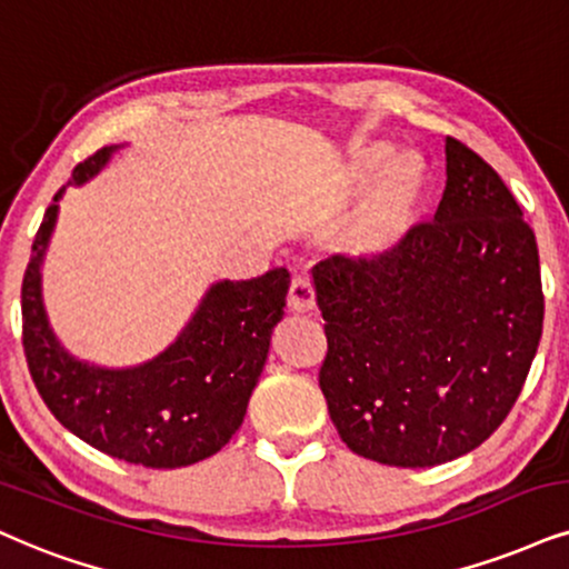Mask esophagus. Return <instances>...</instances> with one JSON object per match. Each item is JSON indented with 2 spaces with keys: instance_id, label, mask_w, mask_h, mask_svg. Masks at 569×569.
<instances>
[{
  "instance_id": "1",
  "label": "esophagus",
  "mask_w": 569,
  "mask_h": 569,
  "mask_svg": "<svg viewBox=\"0 0 569 569\" xmlns=\"http://www.w3.org/2000/svg\"><path fill=\"white\" fill-rule=\"evenodd\" d=\"M287 306L292 313H308L313 308V284L308 277H296L287 292Z\"/></svg>"
}]
</instances>
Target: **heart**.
Listing matches in <instances>:
<instances>
[{
    "label": "heart",
    "instance_id": "heart-1",
    "mask_svg": "<svg viewBox=\"0 0 569 569\" xmlns=\"http://www.w3.org/2000/svg\"><path fill=\"white\" fill-rule=\"evenodd\" d=\"M342 187L363 198L350 219L342 248L367 263H380L403 250L422 223L432 198V168L413 150L390 142L356 147Z\"/></svg>",
    "mask_w": 569,
    "mask_h": 569
}]
</instances>
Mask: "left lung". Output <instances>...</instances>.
I'll use <instances>...</instances> for the list:
<instances>
[{
	"label": "left lung",
	"mask_w": 569,
	"mask_h": 569,
	"mask_svg": "<svg viewBox=\"0 0 569 569\" xmlns=\"http://www.w3.org/2000/svg\"><path fill=\"white\" fill-rule=\"evenodd\" d=\"M327 359L319 388L342 443L390 467H435L488 440L543 329L532 229L499 173L446 137L432 223L380 263L313 266Z\"/></svg>",
	"instance_id": "1"
}]
</instances>
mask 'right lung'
<instances>
[{"label": "right lung", "instance_id": "obj_1", "mask_svg": "<svg viewBox=\"0 0 569 569\" xmlns=\"http://www.w3.org/2000/svg\"><path fill=\"white\" fill-rule=\"evenodd\" d=\"M121 147H102L76 166L47 208L20 290L26 361L47 409L83 443L129 465L189 467L221 451L240 430L271 332L284 317L290 273L271 269L258 279L213 282L179 338L137 367H97L68 353L49 327L41 263L62 192L94 179Z\"/></svg>", "mask_w": 569, "mask_h": 569}]
</instances>
